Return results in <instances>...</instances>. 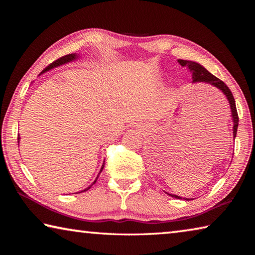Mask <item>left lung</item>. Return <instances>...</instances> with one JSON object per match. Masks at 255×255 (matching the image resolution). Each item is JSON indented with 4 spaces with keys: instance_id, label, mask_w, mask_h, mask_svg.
<instances>
[{
    "instance_id": "left-lung-1",
    "label": "left lung",
    "mask_w": 255,
    "mask_h": 255,
    "mask_svg": "<svg viewBox=\"0 0 255 255\" xmlns=\"http://www.w3.org/2000/svg\"><path fill=\"white\" fill-rule=\"evenodd\" d=\"M177 62L180 63L182 67H186L187 70H189V72L192 73L193 82L210 83L211 85L216 86V88H218L219 90L224 92V94L227 96V99H228V101L230 103V107H231V112H232V119H234V124H235L234 125V137L236 138L238 124H239V116H238L235 97H234V95H232L230 89L223 82V81L219 80L218 78H216L215 75H213L211 73H209L207 70L200 66V64H198L196 62H193V61L181 60V59L180 60H177ZM171 196L175 197V198H181V197L176 196V195H171Z\"/></svg>"
}]
</instances>
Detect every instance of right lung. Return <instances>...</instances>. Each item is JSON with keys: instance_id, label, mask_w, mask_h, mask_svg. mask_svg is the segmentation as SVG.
<instances>
[{"instance_id": "right-lung-1", "label": "right lung", "mask_w": 255, "mask_h": 255, "mask_svg": "<svg viewBox=\"0 0 255 255\" xmlns=\"http://www.w3.org/2000/svg\"><path fill=\"white\" fill-rule=\"evenodd\" d=\"M75 55H73V53H71V55H67V56H63V57H61V58H59V59H57V60H55L53 62H51L49 66H48L46 69H44V71L42 72H45V71H48V70H50V69H52V68H55V67H58V66H60V64H63V63H67V62H69V61H72V60H74L75 59ZM103 167H104V164H103V166H102V169H101V171H100V173L102 172V170H103ZM97 180V178H96ZM96 180L94 181V183L96 182ZM93 183V184H94ZM93 184H92V185H93ZM91 185V186H92ZM90 186V187H91ZM90 187H88L86 189H84V192L85 191H88V189L90 188Z\"/></svg>"}]
</instances>
